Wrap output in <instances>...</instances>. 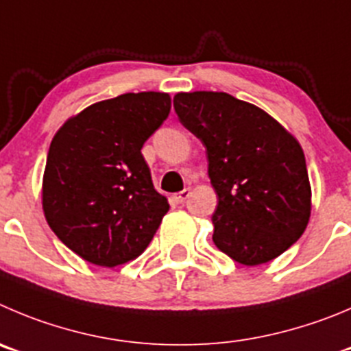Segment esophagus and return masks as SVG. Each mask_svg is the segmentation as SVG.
<instances>
[{
	"mask_svg": "<svg viewBox=\"0 0 351 351\" xmlns=\"http://www.w3.org/2000/svg\"><path fill=\"white\" fill-rule=\"evenodd\" d=\"M189 195H191V189H185V191H182V192H178V194L173 195V199H175L176 202H180V204H182V202H185L186 199H189Z\"/></svg>",
	"mask_w": 351,
	"mask_h": 351,
	"instance_id": "1",
	"label": "esophagus"
}]
</instances>
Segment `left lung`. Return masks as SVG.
I'll use <instances>...</instances> for the list:
<instances>
[{"instance_id": "left-lung-1", "label": "left lung", "mask_w": 351, "mask_h": 351, "mask_svg": "<svg viewBox=\"0 0 351 351\" xmlns=\"http://www.w3.org/2000/svg\"><path fill=\"white\" fill-rule=\"evenodd\" d=\"M180 121L206 147L218 195L213 242L245 267L275 260L303 235L312 213L296 136L250 101L223 91L176 93Z\"/></svg>"}]
</instances>
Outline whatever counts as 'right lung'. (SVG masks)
Returning a JSON list of instances; mask_svg holds the SVG:
<instances>
[{
    "label": "right lung",
    "instance_id": "1",
    "mask_svg": "<svg viewBox=\"0 0 351 351\" xmlns=\"http://www.w3.org/2000/svg\"><path fill=\"white\" fill-rule=\"evenodd\" d=\"M169 110V93H124L86 107L55 133L43 213L83 260L112 268L135 260L152 241L169 204L154 189L142 147Z\"/></svg>",
    "mask_w": 351,
    "mask_h": 351
}]
</instances>
